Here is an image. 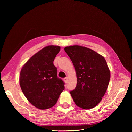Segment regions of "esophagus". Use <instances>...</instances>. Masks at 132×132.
Wrapping results in <instances>:
<instances>
[{"mask_svg":"<svg viewBox=\"0 0 132 132\" xmlns=\"http://www.w3.org/2000/svg\"><path fill=\"white\" fill-rule=\"evenodd\" d=\"M64 82H65V83H67V81H68V78H64Z\"/></svg>","mask_w":132,"mask_h":132,"instance_id":"1","label":"esophagus"}]
</instances>
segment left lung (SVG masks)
<instances>
[{
    "instance_id": "8db88e82",
    "label": "left lung",
    "mask_w": 132,
    "mask_h": 132,
    "mask_svg": "<svg viewBox=\"0 0 132 132\" xmlns=\"http://www.w3.org/2000/svg\"><path fill=\"white\" fill-rule=\"evenodd\" d=\"M72 61L77 77V86L71 91L77 106L93 109L105 94L111 77L105 58L93 50L78 45L64 48Z\"/></svg>"
}]
</instances>
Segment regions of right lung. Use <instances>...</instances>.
<instances>
[{"label": "right lung", "instance_id": "right-lung-1", "mask_svg": "<svg viewBox=\"0 0 132 132\" xmlns=\"http://www.w3.org/2000/svg\"><path fill=\"white\" fill-rule=\"evenodd\" d=\"M61 50L48 46L31 57L23 65L19 82L22 93L32 105L40 110L50 109L64 90V82L57 77L53 61Z\"/></svg>", "mask_w": 132, "mask_h": 132}]
</instances>
